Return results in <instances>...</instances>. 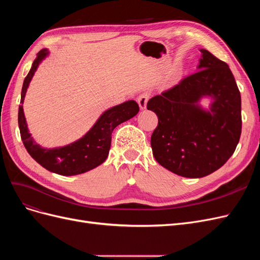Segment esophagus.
Instances as JSON below:
<instances>
[{"mask_svg":"<svg viewBox=\"0 0 260 260\" xmlns=\"http://www.w3.org/2000/svg\"><path fill=\"white\" fill-rule=\"evenodd\" d=\"M148 99H149V93H147V92H143V93H141L140 95L138 96L137 101H138L139 106H140V108H141V109H145V108H146V105H147V101H148Z\"/></svg>","mask_w":260,"mask_h":260,"instance_id":"1","label":"esophagus"}]
</instances>
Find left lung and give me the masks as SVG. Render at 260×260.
Listing matches in <instances>:
<instances>
[{
    "label": "left lung",
    "instance_id": "1",
    "mask_svg": "<svg viewBox=\"0 0 260 260\" xmlns=\"http://www.w3.org/2000/svg\"><path fill=\"white\" fill-rule=\"evenodd\" d=\"M195 74L147 102L158 117L151 138L155 159L185 178H202L222 167L242 130L241 94L231 70L207 50ZM203 98L212 100L205 109Z\"/></svg>",
    "mask_w": 260,
    "mask_h": 260
}]
</instances>
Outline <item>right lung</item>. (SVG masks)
<instances>
[{
    "label": "right lung",
    "mask_w": 260,
    "mask_h": 260,
    "mask_svg": "<svg viewBox=\"0 0 260 260\" xmlns=\"http://www.w3.org/2000/svg\"><path fill=\"white\" fill-rule=\"evenodd\" d=\"M49 54L50 52L46 49L41 50L37 54V58L31 66L30 72L23 80L20 100L21 105L18 109L20 137L30 156L46 170L60 176L84 174L106 160L111 148L113 130L117 125L135 117L139 113V105L133 100L123 102L122 104L111 107L102 114L93 127L79 140L60 147H42L40 144L36 143L30 135L22 104L31 79L39 65Z\"/></svg>",
    "instance_id": "1"
}]
</instances>
